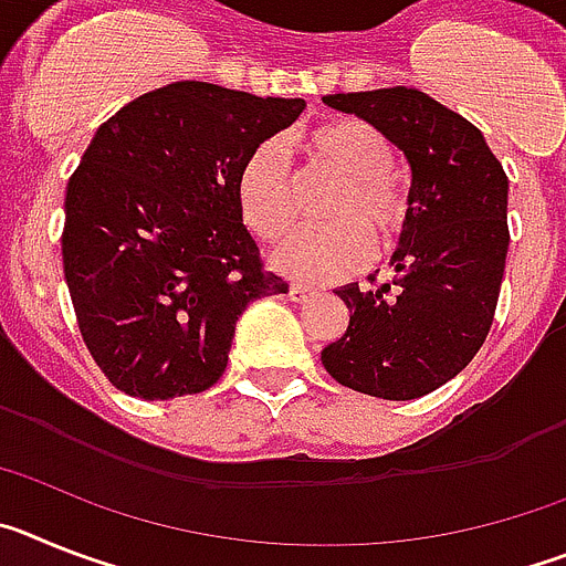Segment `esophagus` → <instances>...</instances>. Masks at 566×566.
I'll list each match as a JSON object with an SVG mask.
<instances>
[{
  "instance_id": "34e87169",
  "label": "esophagus",
  "mask_w": 566,
  "mask_h": 566,
  "mask_svg": "<svg viewBox=\"0 0 566 566\" xmlns=\"http://www.w3.org/2000/svg\"><path fill=\"white\" fill-rule=\"evenodd\" d=\"M314 294V289L312 286H303V283H292V286H289V297L294 300V303H306L308 297H312Z\"/></svg>"
}]
</instances>
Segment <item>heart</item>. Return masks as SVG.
I'll return each mask as SVG.
<instances>
[{
	"label": "heart",
	"mask_w": 566,
	"mask_h": 566,
	"mask_svg": "<svg viewBox=\"0 0 566 566\" xmlns=\"http://www.w3.org/2000/svg\"><path fill=\"white\" fill-rule=\"evenodd\" d=\"M306 149L319 167L343 178V189L328 203L334 223L297 227L280 240L272 266L294 280L326 283L352 274L377 252L391 249L405 229L408 207L388 178L394 149L377 127L357 118H343L308 133ZM238 207L258 238L274 240L294 218L292 175L283 142H260L238 172Z\"/></svg>",
	"instance_id": "b5f03b06"
}]
</instances>
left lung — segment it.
Returning a JSON list of instances; mask_svg holds the SVG:
<instances>
[{
	"instance_id": "8db88e82",
	"label": "left lung",
	"mask_w": 566,
	"mask_h": 566,
	"mask_svg": "<svg viewBox=\"0 0 566 566\" xmlns=\"http://www.w3.org/2000/svg\"><path fill=\"white\" fill-rule=\"evenodd\" d=\"M359 115L411 167L408 218L377 289H334L348 328L319 359L339 385L379 399L437 391L476 357L504 277L507 175L482 129L413 87L323 96ZM368 280H374V274Z\"/></svg>"
}]
</instances>
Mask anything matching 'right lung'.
Returning a JSON list of instances; mask_svg holds the SVG:
<instances>
[{
	"label": "right lung",
	"instance_id": "1",
	"mask_svg": "<svg viewBox=\"0 0 566 566\" xmlns=\"http://www.w3.org/2000/svg\"><path fill=\"white\" fill-rule=\"evenodd\" d=\"M303 107V98L175 82L96 129L67 184L62 260L84 343L118 391H207L249 303L289 292L263 272L238 172Z\"/></svg>",
	"mask_w": 566,
	"mask_h": 566
}]
</instances>
